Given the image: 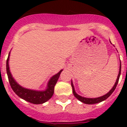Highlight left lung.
Wrapping results in <instances>:
<instances>
[{"label": "left lung", "instance_id": "obj_1", "mask_svg": "<svg viewBox=\"0 0 127 127\" xmlns=\"http://www.w3.org/2000/svg\"><path fill=\"white\" fill-rule=\"evenodd\" d=\"M119 72L118 76H117V80L115 82V84L114 86L113 87V88L107 94H106L104 95L103 96L99 97H96V98H86V97H82L79 95H78L76 93L75 90H74V88L73 84H72V82H71V86L72 88V92H73L74 95L76 97V98L80 100V101H82L84 103H86V104H95V103H97L101 102L105 100L106 99H107L112 94V93L114 92V90H115L117 87V85L118 84L119 80V77H120L121 75V64H120V66H119Z\"/></svg>", "mask_w": 127, "mask_h": 127}]
</instances>
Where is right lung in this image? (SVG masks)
I'll return each instance as SVG.
<instances>
[{
    "label": "right lung",
    "instance_id": "right-lung-1",
    "mask_svg": "<svg viewBox=\"0 0 127 127\" xmlns=\"http://www.w3.org/2000/svg\"><path fill=\"white\" fill-rule=\"evenodd\" d=\"M9 56H10V53H9L8 57L6 61V72L8 78L9 83L15 94L23 99L33 104H42L49 100L53 95L54 88L57 84V82L63 70H60L59 72L54 75L49 80L47 84V88L46 89V90L35 91L29 90V89L24 88L20 86L13 78L10 72V69H9Z\"/></svg>",
    "mask_w": 127,
    "mask_h": 127
}]
</instances>
